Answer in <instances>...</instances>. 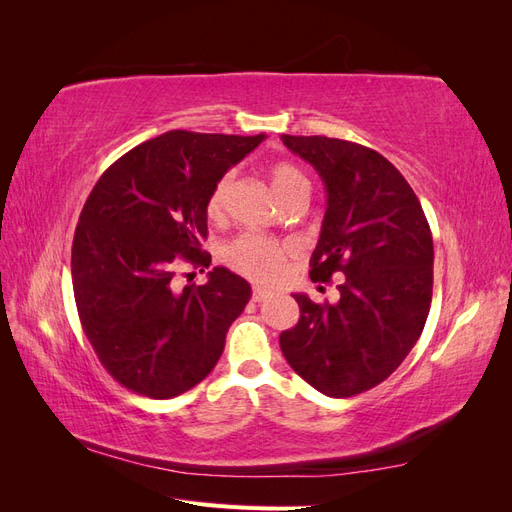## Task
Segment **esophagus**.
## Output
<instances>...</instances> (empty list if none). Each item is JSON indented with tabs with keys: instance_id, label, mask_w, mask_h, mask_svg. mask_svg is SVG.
Instances as JSON below:
<instances>
[{
	"instance_id": "obj_1",
	"label": "esophagus",
	"mask_w": 512,
	"mask_h": 512,
	"mask_svg": "<svg viewBox=\"0 0 512 512\" xmlns=\"http://www.w3.org/2000/svg\"><path fill=\"white\" fill-rule=\"evenodd\" d=\"M269 294H271V292H269L267 288H260V286H254V288H252V299H254V301H265V299L269 297Z\"/></svg>"
}]
</instances>
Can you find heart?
<instances>
[{
    "label": "heart",
    "mask_w": 512,
    "mask_h": 512,
    "mask_svg": "<svg viewBox=\"0 0 512 512\" xmlns=\"http://www.w3.org/2000/svg\"><path fill=\"white\" fill-rule=\"evenodd\" d=\"M269 183L273 194L282 200L309 194V181L303 175V170L290 162H275L269 168ZM232 179L235 175L224 173L218 181L213 183V188L207 196L205 211L211 220H222L226 207H228V194L232 188ZM292 254V245L286 241L269 239L262 235H254V232H243V235L228 241L222 250V258L230 269L239 271L241 275L250 277L256 282H273L284 273L286 258Z\"/></svg>",
    "instance_id": "heart-1"
}]
</instances>
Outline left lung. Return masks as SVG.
I'll return each mask as SVG.
<instances>
[{"label":"left lung","mask_w":512,"mask_h":512,"mask_svg":"<svg viewBox=\"0 0 512 512\" xmlns=\"http://www.w3.org/2000/svg\"><path fill=\"white\" fill-rule=\"evenodd\" d=\"M312 164L327 211L312 254L314 282L344 273L337 303L292 294L301 318L280 335L288 365L329 397H352L389 378L421 337L431 307L433 239L404 175L359 143L290 136Z\"/></svg>","instance_id":"1"}]
</instances>
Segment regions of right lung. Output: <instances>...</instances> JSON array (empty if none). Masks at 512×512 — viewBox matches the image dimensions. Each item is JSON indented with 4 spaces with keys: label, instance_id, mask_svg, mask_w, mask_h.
Returning <instances> with one entry per match:
<instances>
[{
    "label": "right lung",
    "instance_id": "1",
    "mask_svg": "<svg viewBox=\"0 0 512 512\" xmlns=\"http://www.w3.org/2000/svg\"><path fill=\"white\" fill-rule=\"evenodd\" d=\"M262 141L170 130L130 149L91 190L72 241L74 301L91 348L126 389L177 397L222 356L250 284L224 267L181 292L173 280L185 262L211 265L200 245L207 196Z\"/></svg>",
    "mask_w": 512,
    "mask_h": 512
}]
</instances>
